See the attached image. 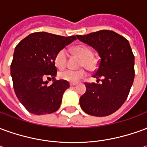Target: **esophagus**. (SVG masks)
Listing matches in <instances>:
<instances>
[{"label":"esophagus","mask_w":147,"mask_h":147,"mask_svg":"<svg viewBox=\"0 0 147 147\" xmlns=\"http://www.w3.org/2000/svg\"><path fill=\"white\" fill-rule=\"evenodd\" d=\"M77 83H70V86H76V85Z\"/></svg>","instance_id":"1"}]
</instances>
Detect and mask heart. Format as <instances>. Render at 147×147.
Wrapping results in <instances>:
<instances>
[{"mask_svg":"<svg viewBox=\"0 0 147 147\" xmlns=\"http://www.w3.org/2000/svg\"><path fill=\"white\" fill-rule=\"evenodd\" d=\"M71 52L81 57L80 66H84L89 70H94L97 66V60L92 56L91 49L86 45H77L71 48ZM67 62V55L65 49H61L57 52L54 57V64L56 67L59 69H64L66 67ZM86 68H80L78 70L67 69L61 71L59 76L61 80H65L67 82L76 83L79 80H82L86 76Z\"/></svg>","mask_w":147,"mask_h":147,"instance_id":"1","label":"heart"}]
</instances>
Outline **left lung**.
Returning a JSON list of instances; mask_svg holds the SVG:
<instances>
[{"label":"left lung","mask_w":147,"mask_h":147,"mask_svg":"<svg viewBox=\"0 0 147 147\" xmlns=\"http://www.w3.org/2000/svg\"><path fill=\"white\" fill-rule=\"evenodd\" d=\"M76 37L98 53L101 59L93 77L97 81L102 78V82L100 84L85 83L86 90L80 97V106L91 116H109L126 101L134 81L135 57L129 42L109 30Z\"/></svg>","instance_id":"left-lung-1"}]
</instances>
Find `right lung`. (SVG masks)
Wrapping results in <instances>:
<instances>
[{
    "mask_svg": "<svg viewBox=\"0 0 147 147\" xmlns=\"http://www.w3.org/2000/svg\"><path fill=\"white\" fill-rule=\"evenodd\" d=\"M76 37L46 32L29 34L16 46L11 64L13 88L19 101L30 113H53L60 108L63 94L69 87L65 80H56L54 57ZM54 80L49 85L46 79Z\"/></svg>",
    "mask_w": 147,
    "mask_h": 147,
    "instance_id": "add662e5",
    "label": "right lung"
}]
</instances>
